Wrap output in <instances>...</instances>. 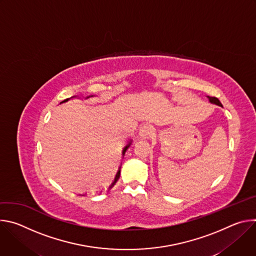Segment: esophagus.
<instances>
[{
    "instance_id": "esophagus-1",
    "label": "esophagus",
    "mask_w": 256,
    "mask_h": 256,
    "mask_svg": "<svg viewBox=\"0 0 256 256\" xmlns=\"http://www.w3.org/2000/svg\"><path fill=\"white\" fill-rule=\"evenodd\" d=\"M152 130H153L152 126H151L150 124H144V126L140 128V136H142V138H147V136H149L151 134Z\"/></svg>"
}]
</instances>
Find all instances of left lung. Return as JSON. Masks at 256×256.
<instances>
[{
	"mask_svg": "<svg viewBox=\"0 0 256 256\" xmlns=\"http://www.w3.org/2000/svg\"><path fill=\"white\" fill-rule=\"evenodd\" d=\"M208 99H210V101L212 103L216 104V105H218V106H222V103L220 102V100H218L216 97H208Z\"/></svg>",
	"mask_w": 256,
	"mask_h": 256,
	"instance_id": "8db88e82",
	"label": "left lung"
}]
</instances>
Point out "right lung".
<instances>
[{
    "instance_id": "1",
    "label": "right lung",
    "mask_w": 256,
    "mask_h": 256,
    "mask_svg": "<svg viewBox=\"0 0 256 256\" xmlns=\"http://www.w3.org/2000/svg\"><path fill=\"white\" fill-rule=\"evenodd\" d=\"M66 100H68V99H66V100H64V102H66ZM130 142H132V140H128V144H126V147H124V150H122V154H124V153H126V150H128V147H130ZM120 171H118V173H116V177H114V181H112V184H110V186H108V190H110V188H112V186H114V184H116V181H118V178H120Z\"/></svg>"
}]
</instances>
